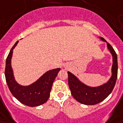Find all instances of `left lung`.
<instances>
[{
    "instance_id": "1",
    "label": "left lung",
    "mask_w": 123,
    "mask_h": 123,
    "mask_svg": "<svg viewBox=\"0 0 123 123\" xmlns=\"http://www.w3.org/2000/svg\"><path fill=\"white\" fill-rule=\"evenodd\" d=\"M101 40L107 43V46L112 54V76L106 83L99 86L91 87L84 84L71 72L68 71V83L71 93L75 99L84 105H95L103 101L112 92L117 82L118 74L117 55L112 45L104 38L100 37Z\"/></svg>"
}]
</instances>
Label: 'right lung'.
<instances>
[{
  "mask_svg": "<svg viewBox=\"0 0 123 123\" xmlns=\"http://www.w3.org/2000/svg\"><path fill=\"white\" fill-rule=\"evenodd\" d=\"M18 43L16 41L11 49L6 58L5 66V78L9 90L13 97L22 104L30 107H36L45 104L49 97L50 91L58 73L61 69L49 70L37 80L28 86H22L15 81L13 69L11 67V58L13 50Z\"/></svg>",
  "mask_w": 123,
  "mask_h": 123,
  "instance_id": "right-lung-1",
  "label": "right lung"
}]
</instances>
